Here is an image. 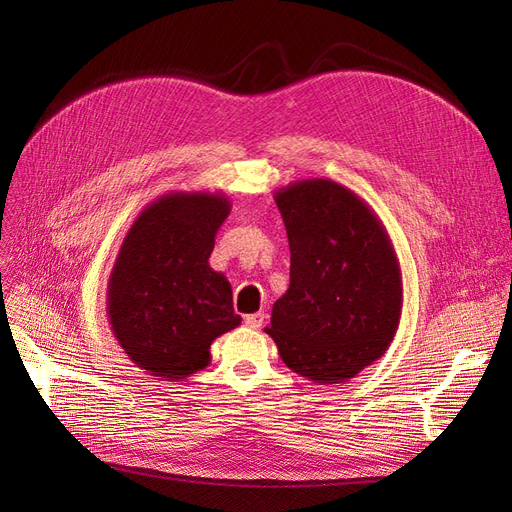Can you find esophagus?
I'll list each match as a JSON object with an SVG mask.
<instances>
[{"label": "esophagus", "mask_w": 512, "mask_h": 512, "mask_svg": "<svg viewBox=\"0 0 512 512\" xmlns=\"http://www.w3.org/2000/svg\"><path fill=\"white\" fill-rule=\"evenodd\" d=\"M245 324L251 330H259L263 326V313H253V315H245Z\"/></svg>", "instance_id": "esophagus-1"}]
</instances>
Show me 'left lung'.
Instances as JSON below:
<instances>
[{
  "label": "left lung",
  "instance_id": "left-lung-1",
  "mask_svg": "<svg viewBox=\"0 0 512 512\" xmlns=\"http://www.w3.org/2000/svg\"><path fill=\"white\" fill-rule=\"evenodd\" d=\"M288 234L290 286L265 332L282 361L317 384H340L378 361L398 330L400 265L375 211L328 178L274 193Z\"/></svg>",
  "mask_w": 512,
  "mask_h": 512
}]
</instances>
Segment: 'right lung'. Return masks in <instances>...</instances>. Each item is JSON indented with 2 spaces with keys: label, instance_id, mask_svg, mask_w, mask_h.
Listing matches in <instances>:
<instances>
[{
  "label": "right lung",
  "instance_id": "1",
  "mask_svg": "<svg viewBox=\"0 0 512 512\" xmlns=\"http://www.w3.org/2000/svg\"><path fill=\"white\" fill-rule=\"evenodd\" d=\"M232 205L224 193L172 191L126 232L107 280V317L128 359L182 382L211 361V342L240 326L232 286L209 267Z\"/></svg>",
  "mask_w": 512,
  "mask_h": 512
}]
</instances>
